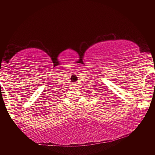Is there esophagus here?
<instances>
[{
  "mask_svg": "<svg viewBox=\"0 0 155 155\" xmlns=\"http://www.w3.org/2000/svg\"><path fill=\"white\" fill-rule=\"evenodd\" d=\"M74 86H75V87H76V86H77V84H74Z\"/></svg>",
  "mask_w": 155,
  "mask_h": 155,
  "instance_id": "34e87169",
  "label": "esophagus"
}]
</instances>
